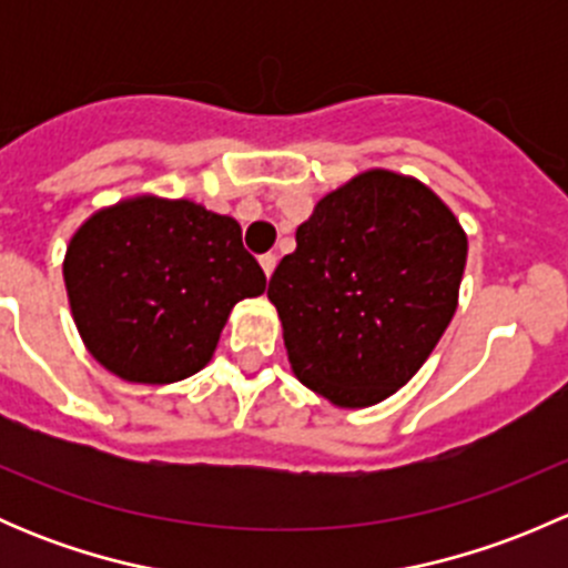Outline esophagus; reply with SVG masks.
Returning <instances> with one entry per match:
<instances>
[{
    "instance_id": "1",
    "label": "esophagus",
    "mask_w": 568,
    "mask_h": 568,
    "mask_svg": "<svg viewBox=\"0 0 568 568\" xmlns=\"http://www.w3.org/2000/svg\"><path fill=\"white\" fill-rule=\"evenodd\" d=\"M274 266H277V255H274V252H266V255H261V268H263V274H266V277H272Z\"/></svg>"
}]
</instances>
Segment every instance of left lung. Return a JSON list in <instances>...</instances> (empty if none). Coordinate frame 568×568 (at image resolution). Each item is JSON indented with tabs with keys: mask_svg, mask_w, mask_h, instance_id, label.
<instances>
[{
	"mask_svg": "<svg viewBox=\"0 0 568 568\" xmlns=\"http://www.w3.org/2000/svg\"><path fill=\"white\" fill-rule=\"evenodd\" d=\"M464 263L467 233L417 178L365 170L324 194L268 283L296 379L343 409L390 398L448 329Z\"/></svg>",
	"mask_w": 568,
	"mask_h": 568,
	"instance_id": "obj_1",
	"label": "left lung"
}]
</instances>
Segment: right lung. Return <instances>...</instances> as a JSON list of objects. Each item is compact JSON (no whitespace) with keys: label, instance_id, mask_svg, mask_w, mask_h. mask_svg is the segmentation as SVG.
I'll use <instances>...</instances> for the list:
<instances>
[{"label":"right lung","instance_id":"right-lung-1","mask_svg":"<svg viewBox=\"0 0 568 568\" xmlns=\"http://www.w3.org/2000/svg\"><path fill=\"white\" fill-rule=\"evenodd\" d=\"M62 277L88 352L134 385L197 374L236 302L266 291L233 216L156 194L88 216L68 242Z\"/></svg>","mask_w":568,"mask_h":568}]
</instances>
